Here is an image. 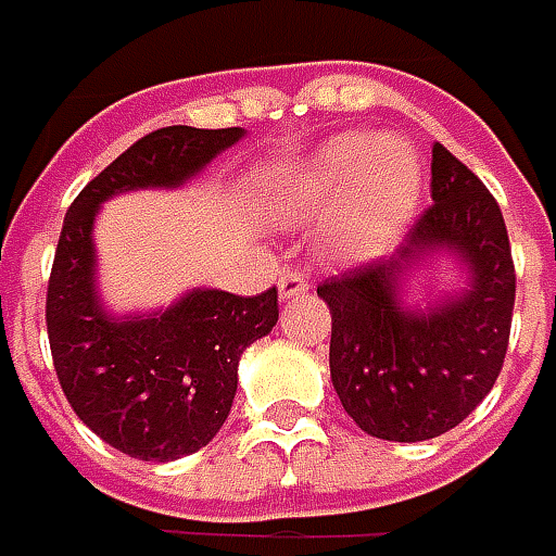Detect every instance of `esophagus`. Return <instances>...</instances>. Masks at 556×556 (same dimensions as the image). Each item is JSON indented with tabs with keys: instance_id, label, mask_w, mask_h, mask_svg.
Instances as JSON below:
<instances>
[{
	"instance_id": "34e87169",
	"label": "esophagus",
	"mask_w": 556,
	"mask_h": 556,
	"mask_svg": "<svg viewBox=\"0 0 556 556\" xmlns=\"http://www.w3.org/2000/svg\"><path fill=\"white\" fill-rule=\"evenodd\" d=\"M311 289V282L304 274H298V270H282L279 274V298H295L304 295Z\"/></svg>"
}]
</instances>
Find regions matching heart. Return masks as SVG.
<instances>
[{"mask_svg": "<svg viewBox=\"0 0 556 556\" xmlns=\"http://www.w3.org/2000/svg\"><path fill=\"white\" fill-rule=\"evenodd\" d=\"M421 190L418 153L400 138L344 135L282 184L286 215H323L344 202L341 249L375 255L403 230Z\"/></svg>", "mask_w": 556, "mask_h": 556, "instance_id": "1", "label": "heart"}]
</instances>
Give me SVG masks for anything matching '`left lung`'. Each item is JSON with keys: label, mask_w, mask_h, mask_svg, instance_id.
Masks as SVG:
<instances>
[{"label": "left lung", "mask_w": 556, "mask_h": 556, "mask_svg": "<svg viewBox=\"0 0 556 556\" xmlns=\"http://www.w3.org/2000/svg\"><path fill=\"white\" fill-rule=\"evenodd\" d=\"M431 205L391 261H366L316 286L329 304V369L338 400L372 437L415 443L462 425L505 366L517 274L495 197L433 144ZM455 248L471 289L428 315L400 312L392 282L421 251Z\"/></svg>", "instance_id": "obj_1"}]
</instances>
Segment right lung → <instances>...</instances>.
Instances as JSON below:
<instances>
[{"instance_id":"add662e5","label":"right lung","mask_w":556,"mask_h":556,"mask_svg":"<svg viewBox=\"0 0 556 556\" xmlns=\"http://www.w3.org/2000/svg\"><path fill=\"white\" fill-rule=\"evenodd\" d=\"M240 138L242 128H156L91 178L64 218L46 295L54 372L88 428L141 462L190 455L220 431L240 354L277 326V286L252 298L200 289L160 316L110 319L91 282V220L106 197L187 181Z\"/></svg>"}]
</instances>
